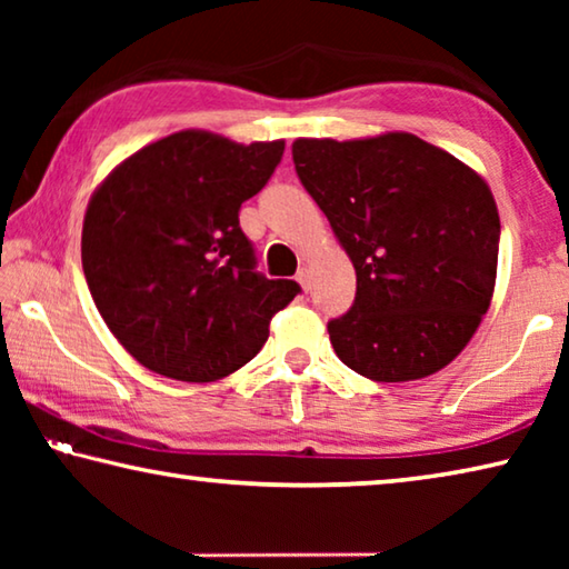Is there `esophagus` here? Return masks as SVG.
<instances>
[{
    "mask_svg": "<svg viewBox=\"0 0 569 569\" xmlns=\"http://www.w3.org/2000/svg\"><path fill=\"white\" fill-rule=\"evenodd\" d=\"M296 281L301 283L303 291H308V288H311V268H308V266H301V268H298Z\"/></svg>",
    "mask_w": 569,
    "mask_h": 569,
    "instance_id": "1",
    "label": "esophagus"
}]
</instances>
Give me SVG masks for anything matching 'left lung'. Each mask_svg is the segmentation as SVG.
<instances>
[{"instance_id": "8db88e82", "label": "left lung", "mask_w": 569, "mask_h": 569, "mask_svg": "<svg viewBox=\"0 0 569 569\" xmlns=\"http://www.w3.org/2000/svg\"><path fill=\"white\" fill-rule=\"evenodd\" d=\"M293 162L356 271L329 323L339 359L371 381L445 369L495 296L499 213L487 180L411 132L298 138Z\"/></svg>"}]
</instances>
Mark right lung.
<instances>
[{
    "label": "right lung",
    "mask_w": 569,
    "mask_h": 569,
    "mask_svg": "<svg viewBox=\"0 0 569 569\" xmlns=\"http://www.w3.org/2000/svg\"><path fill=\"white\" fill-rule=\"evenodd\" d=\"M283 148L180 130L132 152L94 188L82 223L84 278L114 339L146 369L192 383L230 377L301 291L253 271L238 226Z\"/></svg>",
    "instance_id": "1"
}]
</instances>
